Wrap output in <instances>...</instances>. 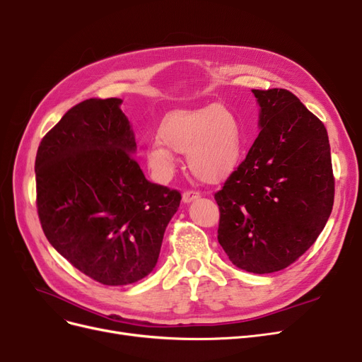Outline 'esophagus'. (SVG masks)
<instances>
[{
	"label": "esophagus",
	"instance_id": "esophagus-1",
	"mask_svg": "<svg viewBox=\"0 0 362 362\" xmlns=\"http://www.w3.org/2000/svg\"><path fill=\"white\" fill-rule=\"evenodd\" d=\"M198 198H201V193L196 192V190H187V192L182 193V202L184 204H189V202L198 199Z\"/></svg>",
	"mask_w": 362,
	"mask_h": 362
}]
</instances>
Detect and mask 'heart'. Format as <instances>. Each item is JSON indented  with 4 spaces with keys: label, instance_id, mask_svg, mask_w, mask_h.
Returning a JSON list of instances; mask_svg holds the SVG:
<instances>
[{
    "label": "heart",
    "instance_id": "1",
    "mask_svg": "<svg viewBox=\"0 0 362 362\" xmlns=\"http://www.w3.org/2000/svg\"><path fill=\"white\" fill-rule=\"evenodd\" d=\"M158 139L146 148L149 168L168 178L175 168L173 152L187 154L196 178L216 182L237 166L242 152V134L234 113L223 104L193 110H173L158 127Z\"/></svg>",
    "mask_w": 362,
    "mask_h": 362
}]
</instances>
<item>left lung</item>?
Returning <instances> with one entry per match:
<instances>
[{"instance_id":"1","label":"left lung","mask_w":362,"mask_h":362,"mask_svg":"<svg viewBox=\"0 0 362 362\" xmlns=\"http://www.w3.org/2000/svg\"><path fill=\"white\" fill-rule=\"evenodd\" d=\"M252 92L261 131L214 199L218 243L234 266L262 275L314 245L331 216L335 181L322 120L286 89Z\"/></svg>"}]
</instances>
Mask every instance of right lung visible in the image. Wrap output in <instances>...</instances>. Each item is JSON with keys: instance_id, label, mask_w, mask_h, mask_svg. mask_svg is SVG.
Segmentation results:
<instances>
[{"instance_id": "right-lung-1", "label": "right lung", "mask_w": 362, "mask_h": 362, "mask_svg": "<svg viewBox=\"0 0 362 362\" xmlns=\"http://www.w3.org/2000/svg\"><path fill=\"white\" fill-rule=\"evenodd\" d=\"M122 100H86L42 139L36 205L48 242L104 286L154 270L181 193L145 178Z\"/></svg>"}]
</instances>
